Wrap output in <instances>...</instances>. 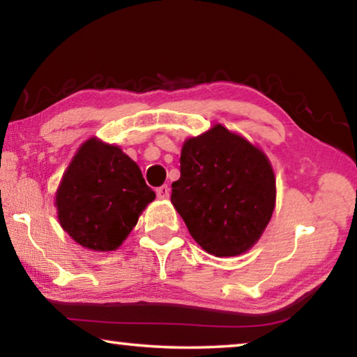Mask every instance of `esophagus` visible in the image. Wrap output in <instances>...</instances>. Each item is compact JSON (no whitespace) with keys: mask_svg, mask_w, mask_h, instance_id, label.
<instances>
[{"mask_svg":"<svg viewBox=\"0 0 357 357\" xmlns=\"http://www.w3.org/2000/svg\"><path fill=\"white\" fill-rule=\"evenodd\" d=\"M156 195H158V197H161V199H167L169 195H171V191H169V186L162 185V186H160V188H156Z\"/></svg>","mask_w":357,"mask_h":357,"instance_id":"34e87169","label":"esophagus"}]
</instances>
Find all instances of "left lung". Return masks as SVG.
<instances>
[{"mask_svg":"<svg viewBox=\"0 0 357 357\" xmlns=\"http://www.w3.org/2000/svg\"><path fill=\"white\" fill-rule=\"evenodd\" d=\"M171 201L210 255L237 256L258 242L275 207V177L261 150L217 125L186 140Z\"/></svg>","mask_w":357,"mask_h":357,"instance_id":"8db88e82","label":"left lung"}]
</instances>
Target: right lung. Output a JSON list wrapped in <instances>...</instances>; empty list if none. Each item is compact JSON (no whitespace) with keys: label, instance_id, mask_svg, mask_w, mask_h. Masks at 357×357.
<instances>
[{"label":"right lung","instance_id":"add662e5","mask_svg":"<svg viewBox=\"0 0 357 357\" xmlns=\"http://www.w3.org/2000/svg\"><path fill=\"white\" fill-rule=\"evenodd\" d=\"M155 199L139 166L115 145L90 139L79 149L56 191L58 220L82 247L119 248Z\"/></svg>","mask_w":357,"mask_h":357}]
</instances>
